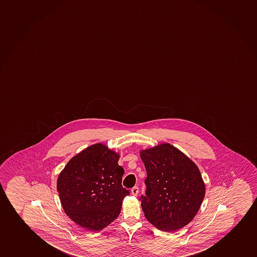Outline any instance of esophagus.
Segmentation results:
<instances>
[{"mask_svg":"<svg viewBox=\"0 0 257 257\" xmlns=\"http://www.w3.org/2000/svg\"><path fill=\"white\" fill-rule=\"evenodd\" d=\"M139 193V188L138 187H134L133 189H131V194L133 195H137Z\"/></svg>","mask_w":257,"mask_h":257,"instance_id":"34e87169","label":"esophagus"}]
</instances>
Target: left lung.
<instances>
[{
	"mask_svg": "<svg viewBox=\"0 0 257 257\" xmlns=\"http://www.w3.org/2000/svg\"><path fill=\"white\" fill-rule=\"evenodd\" d=\"M140 156L148 173L142 200L145 217L165 232L184 227L197 214L206 193L197 165L167 142L140 151Z\"/></svg>",
	"mask_w": 257,
	"mask_h": 257,
	"instance_id": "left-lung-1",
	"label": "left lung"
}]
</instances>
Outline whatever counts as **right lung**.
I'll return each instance as SVG.
<instances>
[{
  "label": "right lung",
  "mask_w": 257,
  "mask_h": 257,
  "mask_svg": "<svg viewBox=\"0 0 257 257\" xmlns=\"http://www.w3.org/2000/svg\"><path fill=\"white\" fill-rule=\"evenodd\" d=\"M120 154L96 143L73 157L60 172L56 189L66 214L86 230L106 227L121 212L130 191L121 186Z\"/></svg>",
  "instance_id": "1"
}]
</instances>
